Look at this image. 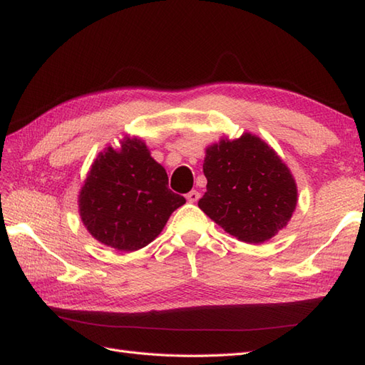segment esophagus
<instances>
[{
  "label": "esophagus",
  "mask_w": 365,
  "mask_h": 365,
  "mask_svg": "<svg viewBox=\"0 0 365 365\" xmlns=\"http://www.w3.org/2000/svg\"><path fill=\"white\" fill-rule=\"evenodd\" d=\"M199 197H200V194H199V191H196V190H192V191H190L188 194H186V200L191 202V203L197 202Z\"/></svg>",
  "instance_id": "obj_1"
}]
</instances>
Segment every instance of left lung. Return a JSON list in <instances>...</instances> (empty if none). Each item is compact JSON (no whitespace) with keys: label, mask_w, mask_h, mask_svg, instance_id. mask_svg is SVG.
<instances>
[{"label":"left lung","mask_w":365,"mask_h":365,"mask_svg":"<svg viewBox=\"0 0 365 365\" xmlns=\"http://www.w3.org/2000/svg\"><path fill=\"white\" fill-rule=\"evenodd\" d=\"M207 192L199 208L244 242H264L282 230L297 205V186L274 149L255 135L207 149Z\"/></svg>","instance_id":"left-lung-1"}]
</instances>
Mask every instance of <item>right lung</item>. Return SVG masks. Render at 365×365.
<instances>
[{
    "label": "right lung",
    "instance_id": "obj_1",
    "mask_svg": "<svg viewBox=\"0 0 365 365\" xmlns=\"http://www.w3.org/2000/svg\"><path fill=\"white\" fill-rule=\"evenodd\" d=\"M185 197L168 188V174L146 144L127 140L93 163L79 196L83 225L110 247L133 252L154 241Z\"/></svg>",
    "mask_w": 365,
    "mask_h": 365
}]
</instances>
